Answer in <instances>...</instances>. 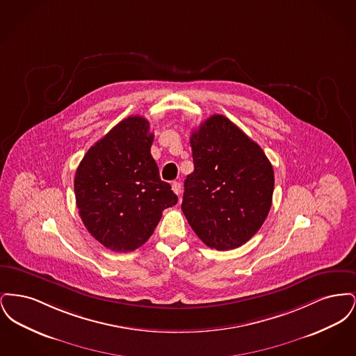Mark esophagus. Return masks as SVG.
Here are the masks:
<instances>
[{
  "label": "esophagus",
  "instance_id": "obj_1",
  "mask_svg": "<svg viewBox=\"0 0 356 356\" xmlns=\"http://www.w3.org/2000/svg\"><path fill=\"white\" fill-rule=\"evenodd\" d=\"M172 191L176 193V195H180L181 193V184L179 181H173L172 183Z\"/></svg>",
  "mask_w": 356,
  "mask_h": 356
}]
</instances>
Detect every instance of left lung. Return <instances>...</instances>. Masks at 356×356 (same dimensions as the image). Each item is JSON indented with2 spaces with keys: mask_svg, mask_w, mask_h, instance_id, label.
Listing matches in <instances>:
<instances>
[{
  "mask_svg": "<svg viewBox=\"0 0 356 356\" xmlns=\"http://www.w3.org/2000/svg\"><path fill=\"white\" fill-rule=\"evenodd\" d=\"M195 170L181 209L195 234L218 251L245 244L271 209L273 168L263 149L231 120L213 115L191 135Z\"/></svg>",
  "mask_w": 356,
  "mask_h": 356,
  "instance_id": "left-lung-1",
  "label": "left lung"
}]
</instances>
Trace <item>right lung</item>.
<instances>
[{
  "label": "right lung",
  "instance_id": "obj_1",
  "mask_svg": "<svg viewBox=\"0 0 356 356\" xmlns=\"http://www.w3.org/2000/svg\"><path fill=\"white\" fill-rule=\"evenodd\" d=\"M148 120L120 121L85 153L74 176L76 204L89 234L104 247L129 252L153 234L163 211L177 203L151 154Z\"/></svg>",
  "mask_w": 356,
  "mask_h": 356
}]
</instances>
